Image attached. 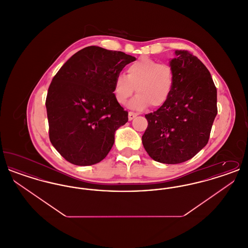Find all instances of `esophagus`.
Returning a JSON list of instances; mask_svg holds the SVG:
<instances>
[{"mask_svg":"<svg viewBox=\"0 0 248 248\" xmlns=\"http://www.w3.org/2000/svg\"><path fill=\"white\" fill-rule=\"evenodd\" d=\"M136 116H138V113H136V112L130 111L129 113H128V119H129V121L133 120Z\"/></svg>","mask_w":248,"mask_h":248,"instance_id":"obj_1","label":"esophagus"}]
</instances>
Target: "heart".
<instances>
[{
  "instance_id": "b5f03b06",
  "label": "heart",
  "mask_w": 248,
  "mask_h": 248,
  "mask_svg": "<svg viewBox=\"0 0 248 248\" xmlns=\"http://www.w3.org/2000/svg\"><path fill=\"white\" fill-rule=\"evenodd\" d=\"M175 86L172 67L149 57H141L127 67L126 76L118 75L113 84V94L119 104H125L135 89L137 95L130 102L135 109L151 106L158 108L170 98Z\"/></svg>"
}]
</instances>
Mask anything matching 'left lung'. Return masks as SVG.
I'll list each match as a JSON object with an SVG mask.
<instances>
[{
    "label": "left lung",
    "mask_w": 248,
    "mask_h": 248,
    "mask_svg": "<svg viewBox=\"0 0 248 248\" xmlns=\"http://www.w3.org/2000/svg\"><path fill=\"white\" fill-rule=\"evenodd\" d=\"M170 60L175 86L166 104L146 114L142 136L146 152L154 161L175 165L186 162L207 144L217 113V88L207 68L185 50Z\"/></svg>",
    "instance_id": "8db88e82"
}]
</instances>
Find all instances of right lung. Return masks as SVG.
I'll use <instances>...</instances> for the list:
<instances>
[{
    "label": "right lung",
    "mask_w": 248,
    "mask_h": 248,
    "mask_svg": "<svg viewBox=\"0 0 248 248\" xmlns=\"http://www.w3.org/2000/svg\"><path fill=\"white\" fill-rule=\"evenodd\" d=\"M136 58L121 51L88 46L74 54L58 71L46 101L49 139L62 157L76 165L102 161L114 134L128 121L113 84Z\"/></svg>",
    "instance_id": "obj_1"
}]
</instances>
